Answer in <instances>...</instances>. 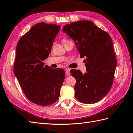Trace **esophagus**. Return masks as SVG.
<instances>
[{
	"instance_id": "obj_1",
	"label": "esophagus",
	"mask_w": 133,
	"mask_h": 133,
	"mask_svg": "<svg viewBox=\"0 0 133 133\" xmlns=\"http://www.w3.org/2000/svg\"><path fill=\"white\" fill-rule=\"evenodd\" d=\"M70 68H65V74L66 75H69L70 74Z\"/></svg>"
}]
</instances>
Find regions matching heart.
I'll return each mask as SVG.
<instances>
[{"label": "heart", "instance_id": "obj_1", "mask_svg": "<svg viewBox=\"0 0 133 133\" xmlns=\"http://www.w3.org/2000/svg\"><path fill=\"white\" fill-rule=\"evenodd\" d=\"M68 41V40H66V39H63V41H62V42H63H63H65V41Z\"/></svg>", "mask_w": 133, "mask_h": 133}]
</instances>
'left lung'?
Wrapping results in <instances>:
<instances>
[{"instance_id": "left-lung-1", "label": "left lung", "mask_w": 133, "mask_h": 133, "mask_svg": "<svg viewBox=\"0 0 133 133\" xmlns=\"http://www.w3.org/2000/svg\"><path fill=\"white\" fill-rule=\"evenodd\" d=\"M63 31L74 41L80 58H86L87 73L70 70L76 79V99L84 104L99 102L111 89L117 64L110 36L87 20L65 25Z\"/></svg>"}]
</instances>
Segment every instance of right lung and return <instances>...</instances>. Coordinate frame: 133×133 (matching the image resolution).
Here are the masks:
<instances>
[{
  "mask_svg": "<svg viewBox=\"0 0 133 133\" xmlns=\"http://www.w3.org/2000/svg\"><path fill=\"white\" fill-rule=\"evenodd\" d=\"M60 26L37 23L20 38L16 48L14 73L27 98L38 105L46 106L59 98L65 78L62 69L44 66Z\"/></svg>",
  "mask_w": 133,
  "mask_h": 133,
  "instance_id": "1",
  "label": "right lung"
}]
</instances>
